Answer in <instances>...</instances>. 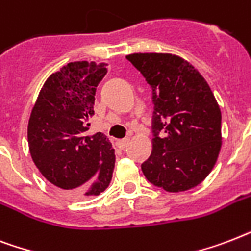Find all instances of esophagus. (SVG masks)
<instances>
[{"label":"esophagus","mask_w":251,"mask_h":251,"mask_svg":"<svg viewBox=\"0 0 251 251\" xmlns=\"http://www.w3.org/2000/svg\"><path fill=\"white\" fill-rule=\"evenodd\" d=\"M128 144H129V139H122L116 141V147L119 148V149H124Z\"/></svg>","instance_id":"1"}]
</instances>
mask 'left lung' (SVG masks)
Instances as JSON below:
<instances>
[{
	"mask_svg": "<svg viewBox=\"0 0 251 251\" xmlns=\"http://www.w3.org/2000/svg\"><path fill=\"white\" fill-rule=\"evenodd\" d=\"M152 87L153 151L143 165L151 183L186 191L207 178L221 148V111L203 75L172 53H132Z\"/></svg>",
	"mask_w": 251,
	"mask_h": 251,
	"instance_id": "1",
	"label": "left lung"
}]
</instances>
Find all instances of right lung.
<instances>
[{
	"label": "right lung",
	"mask_w": 251,
	"mask_h": 251,
	"mask_svg": "<svg viewBox=\"0 0 251 251\" xmlns=\"http://www.w3.org/2000/svg\"><path fill=\"white\" fill-rule=\"evenodd\" d=\"M106 65L75 61L52 73L28 120L27 139L34 164L69 198L97 196L111 182L115 166L111 143L100 132L85 133Z\"/></svg>",
	"instance_id": "obj_1"
}]
</instances>
